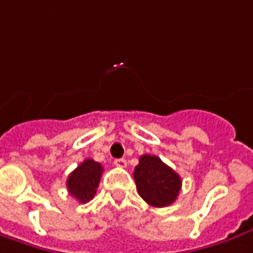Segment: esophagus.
<instances>
[{
	"instance_id": "34e87169",
	"label": "esophagus",
	"mask_w": 253,
	"mask_h": 253,
	"mask_svg": "<svg viewBox=\"0 0 253 253\" xmlns=\"http://www.w3.org/2000/svg\"><path fill=\"white\" fill-rule=\"evenodd\" d=\"M113 165H115V166H118V168H126L127 161L126 159H123V158H120V159H115V161H113Z\"/></svg>"
}]
</instances>
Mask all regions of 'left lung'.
<instances>
[{
    "instance_id": "left-lung-1",
    "label": "left lung",
    "mask_w": 253,
    "mask_h": 253,
    "mask_svg": "<svg viewBox=\"0 0 253 253\" xmlns=\"http://www.w3.org/2000/svg\"><path fill=\"white\" fill-rule=\"evenodd\" d=\"M133 176L141 198L155 208L171 205L181 188L180 176L155 155L140 156Z\"/></svg>"
}]
</instances>
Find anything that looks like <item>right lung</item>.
Instances as JSON below:
<instances>
[{"mask_svg":"<svg viewBox=\"0 0 253 253\" xmlns=\"http://www.w3.org/2000/svg\"><path fill=\"white\" fill-rule=\"evenodd\" d=\"M102 171L104 168L101 163L85 159L69 174L66 181L69 194L82 204L91 201L97 192Z\"/></svg>","mask_w":253,"mask_h":253,"instance_id":"obj_1","label":"right lung"}]
</instances>
